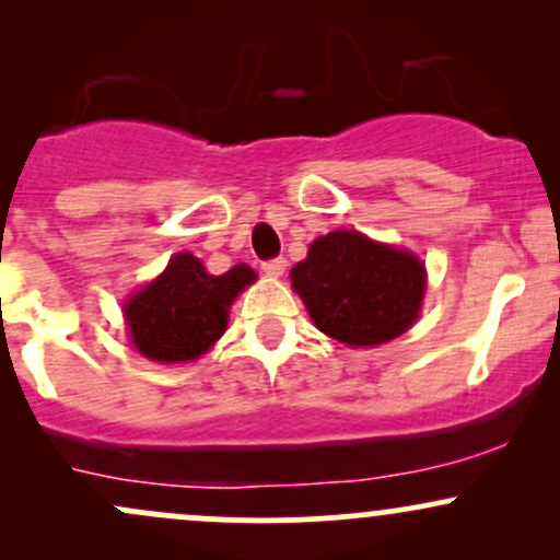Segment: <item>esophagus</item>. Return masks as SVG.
Masks as SVG:
<instances>
[{"label": "esophagus", "mask_w": 560, "mask_h": 560, "mask_svg": "<svg viewBox=\"0 0 560 560\" xmlns=\"http://www.w3.org/2000/svg\"><path fill=\"white\" fill-rule=\"evenodd\" d=\"M284 271H287V260L284 258H273V260L262 262V273L273 276V279H279V276Z\"/></svg>", "instance_id": "obj_1"}]
</instances>
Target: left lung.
Here are the masks:
<instances>
[{
	"mask_svg": "<svg viewBox=\"0 0 560 560\" xmlns=\"http://www.w3.org/2000/svg\"><path fill=\"white\" fill-rule=\"evenodd\" d=\"M289 276L313 324L350 347H376L408 331L427 289L413 253L347 229L318 236Z\"/></svg>",
	"mask_w": 560,
	"mask_h": 560,
	"instance_id": "1",
	"label": "left lung"
}]
</instances>
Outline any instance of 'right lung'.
Wrapping results in <instances>:
<instances>
[{"instance_id": "right-lung-1", "label": "right lung", "mask_w": 560, "mask_h": 560, "mask_svg": "<svg viewBox=\"0 0 560 560\" xmlns=\"http://www.w3.org/2000/svg\"><path fill=\"white\" fill-rule=\"evenodd\" d=\"M258 279L249 266L210 276L191 253L173 255L168 268L126 302L131 342L158 363H184L205 355L223 337L229 307Z\"/></svg>"}]
</instances>
